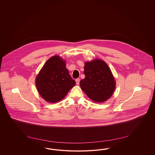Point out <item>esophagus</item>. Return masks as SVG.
I'll return each instance as SVG.
<instances>
[{
    "label": "esophagus",
    "instance_id": "obj_1",
    "mask_svg": "<svg viewBox=\"0 0 155 155\" xmlns=\"http://www.w3.org/2000/svg\"><path fill=\"white\" fill-rule=\"evenodd\" d=\"M80 78H77V79L75 80L76 84H77V85H79V84H80Z\"/></svg>",
    "mask_w": 155,
    "mask_h": 155
}]
</instances>
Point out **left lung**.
<instances>
[{
	"mask_svg": "<svg viewBox=\"0 0 155 155\" xmlns=\"http://www.w3.org/2000/svg\"><path fill=\"white\" fill-rule=\"evenodd\" d=\"M84 74L80 81L82 91L94 102H104L113 95L116 81L108 65L102 60L95 59L85 63Z\"/></svg>",
	"mask_w": 155,
	"mask_h": 155,
	"instance_id": "left-lung-1",
	"label": "left lung"
}]
</instances>
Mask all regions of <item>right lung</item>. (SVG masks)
Wrapping results in <instances>:
<instances>
[{
	"instance_id": "obj_1",
	"label": "right lung",
	"mask_w": 155,
	"mask_h": 155,
	"mask_svg": "<svg viewBox=\"0 0 155 155\" xmlns=\"http://www.w3.org/2000/svg\"><path fill=\"white\" fill-rule=\"evenodd\" d=\"M37 90L46 102L56 103L63 99L75 85L66 67V62L59 56L48 59L36 77Z\"/></svg>"
}]
</instances>
